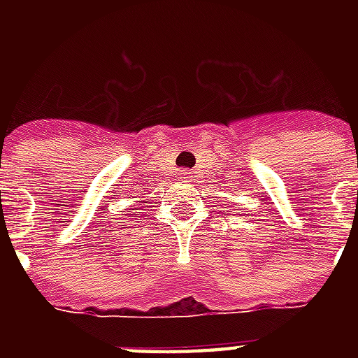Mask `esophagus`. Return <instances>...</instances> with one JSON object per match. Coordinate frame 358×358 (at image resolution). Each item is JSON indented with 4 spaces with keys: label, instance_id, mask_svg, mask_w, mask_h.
I'll return each instance as SVG.
<instances>
[{
    "label": "esophagus",
    "instance_id": "1",
    "mask_svg": "<svg viewBox=\"0 0 358 358\" xmlns=\"http://www.w3.org/2000/svg\"><path fill=\"white\" fill-rule=\"evenodd\" d=\"M180 178H189V173H182V176H180Z\"/></svg>",
    "mask_w": 358,
    "mask_h": 358
}]
</instances>
